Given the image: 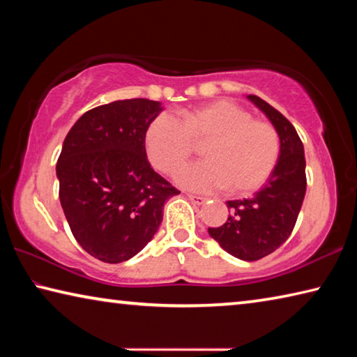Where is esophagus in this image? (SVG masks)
<instances>
[{
  "mask_svg": "<svg viewBox=\"0 0 357 357\" xmlns=\"http://www.w3.org/2000/svg\"><path fill=\"white\" fill-rule=\"evenodd\" d=\"M187 198H189L190 202H193L195 204H204L206 203L208 200L204 197H198V195H192V193H189V195H187Z\"/></svg>",
  "mask_w": 357,
  "mask_h": 357,
  "instance_id": "34e87169",
  "label": "esophagus"
}]
</instances>
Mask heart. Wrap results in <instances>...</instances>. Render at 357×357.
Wrapping results in <instances>:
<instances>
[{
  "mask_svg": "<svg viewBox=\"0 0 357 357\" xmlns=\"http://www.w3.org/2000/svg\"><path fill=\"white\" fill-rule=\"evenodd\" d=\"M202 143L206 160L178 174V183L192 190L225 187L231 195H250L268 183L280 159L274 126L229 100L187 108L181 121L160 113L144 132L148 159L165 174H176Z\"/></svg>",
  "mask_w": 357,
  "mask_h": 357,
  "instance_id": "heart-1",
  "label": "heart"
}]
</instances>
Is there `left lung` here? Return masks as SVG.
<instances>
[{
  "label": "left lung",
  "mask_w": 357,
  "mask_h": 357,
  "mask_svg": "<svg viewBox=\"0 0 357 357\" xmlns=\"http://www.w3.org/2000/svg\"><path fill=\"white\" fill-rule=\"evenodd\" d=\"M252 100L280 137V159L273 176L252 198L227 202L229 215L222 227L208 228L223 250L244 261H257L285 243L305 197V157L293 124L258 96Z\"/></svg>",
  "instance_id": "1"
}]
</instances>
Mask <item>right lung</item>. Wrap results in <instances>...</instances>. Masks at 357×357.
I'll list each match as a JSON object with an SVG mask.
<instances>
[{"mask_svg":"<svg viewBox=\"0 0 357 357\" xmlns=\"http://www.w3.org/2000/svg\"><path fill=\"white\" fill-rule=\"evenodd\" d=\"M162 110L149 99L114 100L84 113L64 138L59 202L77 243L104 263L135 257L159 229L164 203L179 193L144 149V132Z\"/></svg>","mask_w":357,"mask_h":357,"instance_id":"1","label":"right lung"}]
</instances>
